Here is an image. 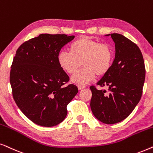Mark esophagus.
<instances>
[{
  "mask_svg": "<svg viewBox=\"0 0 153 153\" xmlns=\"http://www.w3.org/2000/svg\"><path fill=\"white\" fill-rule=\"evenodd\" d=\"M84 88H85V85H78V89L81 90V89H83Z\"/></svg>",
  "mask_w": 153,
  "mask_h": 153,
  "instance_id": "esophagus-1",
  "label": "esophagus"
}]
</instances>
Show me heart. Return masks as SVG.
<instances>
[{
  "label": "heart",
  "mask_w": 153,
  "mask_h": 153,
  "mask_svg": "<svg viewBox=\"0 0 153 153\" xmlns=\"http://www.w3.org/2000/svg\"><path fill=\"white\" fill-rule=\"evenodd\" d=\"M113 56V49L109 45L82 38L71 45L69 52L59 53L57 62L68 74L74 73L82 63L84 68L75 73L71 80L75 84L82 85L93 80L96 75L101 77L106 74L112 66Z\"/></svg>",
  "instance_id": "obj_1"
}]
</instances>
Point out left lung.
Returning a JSON list of instances; mask_svg holds the SVG:
<instances>
[{
    "mask_svg": "<svg viewBox=\"0 0 153 153\" xmlns=\"http://www.w3.org/2000/svg\"><path fill=\"white\" fill-rule=\"evenodd\" d=\"M105 36H111L115 42V59L97 85L107 87L108 92L91 86L90 107L98 120L112 125L127 118L139 102L146 68L142 53L135 43L122 34Z\"/></svg>",
    "mask_w": 153,
    "mask_h": 153,
    "instance_id": "obj_1",
    "label": "left lung"
}]
</instances>
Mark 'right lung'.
<instances>
[{
	"label": "right lung",
	"mask_w": 153,
	"mask_h": 153,
	"mask_svg": "<svg viewBox=\"0 0 153 153\" xmlns=\"http://www.w3.org/2000/svg\"><path fill=\"white\" fill-rule=\"evenodd\" d=\"M74 36L40 34L17 49L10 71V85L17 106L30 121L53 127L67 115V105L78 92L64 86L69 77L59 66L57 55Z\"/></svg>",
	"instance_id": "right-lung-1"
}]
</instances>
